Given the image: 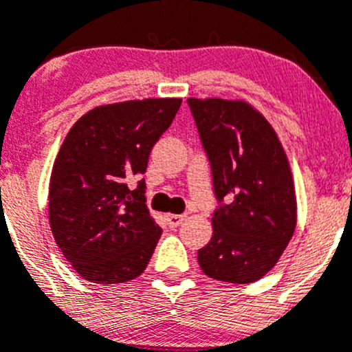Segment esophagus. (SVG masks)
<instances>
[{
	"label": "esophagus",
	"instance_id": "esophagus-1",
	"mask_svg": "<svg viewBox=\"0 0 352 352\" xmlns=\"http://www.w3.org/2000/svg\"><path fill=\"white\" fill-rule=\"evenodd\" d=\"M184 218H186V214H168V217H166V220H168L170 228H177L180 223H182Z\"/></svg>",
	"mask_w": 352,
	"mask_h": 352
}]
</instances>
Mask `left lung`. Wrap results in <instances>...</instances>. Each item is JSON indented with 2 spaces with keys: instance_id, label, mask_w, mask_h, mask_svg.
<instances>
[{
  "instance_id": "left-lung-1",
  "label": "left lung",
  "mask_w": 352,
  "mask_h": 352,
  "mask_svg": "<svg viewBox=\"0 0 352 352\" xmlns=\"http://www.w3.org/2000/svg\"><path fill=\"white\" fill-rule=\"evenodd\" d=\"M213 175V237L197 251L210 278L249 284L268 274L298 220L287 155L268 120L245 101L189 98ZM231 197L223 205V197Z\"/></svg>"
}]
</instances>
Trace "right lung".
<instances>
[{
    "label": "right lung",
    "mask_w": 352,
    "mask_h": 352,
    "mask_svg": "<svg viewBox=\"0 0 352 352\" xmlns=\"http://www.w3.org/2000/svg\"><path fill=\"white\" fill-rule=\"evenodd\" d=\"M180 98L103 104L68 131L50 180V225L58 248L85 280L124 284L148 267L162 228L149 214V153L179 111Z\"/></svg>",
    "instance_id": "add662e5"
}]
</instances>
